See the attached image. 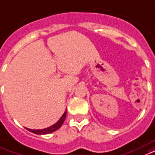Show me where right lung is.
<instances>
[{
  "instance_id": "obj_1",
  "label": "right lung",
  "mask_w": 155,
  "mask_h": 155,
  "mask_svg": "<svg viewBox=\"0 0 155 155\" xmlns=\"http://www.w3.org/2000/svg\"><path fill=\"white\" fill-rule=\"evenodd\" d=\"M66 111L64 114L61 116V117L59 119V121H57V123H55L54 125H52L51 127H48V128H45V129H40V130H32V129H28V128H26L27 130L31 131V132L34 133V134H37V135H45V134H49V133H51L55 131V130H58L61 127V125L63 124V122L65 121V119H66Z\"/></svg>"
}]
</instances>
